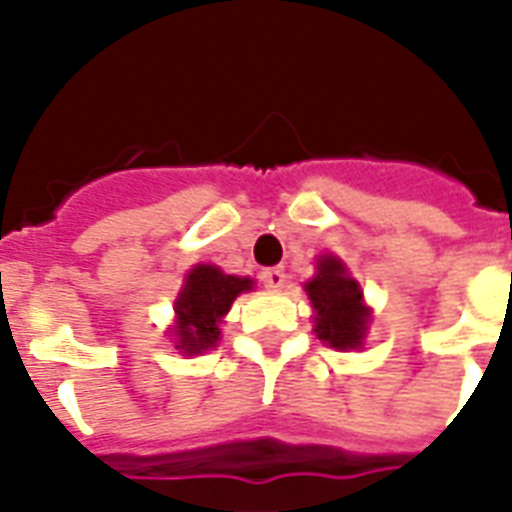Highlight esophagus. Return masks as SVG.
<instances>
[{
	"label": "esophagus",
	"instance_id": "34e87169",
	"mask_svg": "<svg viewBox=\"0 0 512 512\" xmlns=\"http://www.w3.org/2000/svg\"><path fill=\"white\" fill-rule=\"evenodd\" d=\"M260 279H263L265 287L273 289V292H276V289L284 287V281H287V273L281 271V268H265L263 276H260Z\"/></svg>",
	"mask_w": 512,
	"mask_h": 512
}]
</instances>
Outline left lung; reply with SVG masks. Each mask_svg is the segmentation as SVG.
Returning a JSON list of instances; mask_svg holds the SVG:
<instances>
[{"mask_svg": "<svg viewBox=\"0 0 512 512\" xmlns=\"http://www.w3.org/2000/svg\"><path fill=\"white\" fill-rule=\"evenodd\" d=\"M305 292L316 308V335L332 348H358L366 335L369 311L361 300V289L350 279L337 257H321L319 276L305 284Z\"/></svg>", "mask_w": 512, "mask_h": 512, "instance_id": "left-lung-1", "label": "left lung"}]
</instances>
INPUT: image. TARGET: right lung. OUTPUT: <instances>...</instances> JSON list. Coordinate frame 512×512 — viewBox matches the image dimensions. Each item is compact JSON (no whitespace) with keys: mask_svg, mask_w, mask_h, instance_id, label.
Masks as SVG:
<instances>
[{"mask_svg":"<svg viewBox=\"0 0 512 512\" xmlns=\"http://www.w3.org/2000/svg\"><path fill=\"white\" fill-rule=\"evenodd\" d=\"M252 289V279L225 276L215 265H196L175 303L177 313V345L183 353H201L220 340V319H223L236 295Z\"/></svg>","mask_w":512,"mask_h":512,"instance_id":"obj_1","label":"right lung"}]
</instances>
